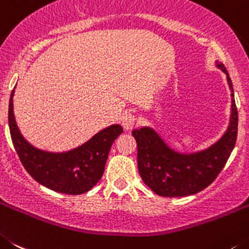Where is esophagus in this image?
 <instances>
[{
    "mask_svg": "<svg viewBox=\"0 0 249 249\" xmlns=\"http://www.w3.org/2000/svg\"><path fill=\"white\" fill-rule=\"evenodd\" d=\"M135 123H136V116L134 115L133 113H126L123 114V118H122V125L125 130H131L134 126H135Z\"/></svg>",
    "mask_w": 249,
    "mask_h": 249,
    "instance_id": "1",
    "label": "esophagus"
}]
</instances>
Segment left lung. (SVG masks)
I'll return each instance as SVG.
<instances>
[{"instance_id": "obj_1", "label": "left lung", "mask_w": 249, "mask_h": 249, "mask_svg": "<svg viewBox=\"0 0 249 249\" xmlns=\"http://www.w3.org/2000/svg\"><path fill=\"white\" fill-rule=\"evenodd\" d=\"M217 67L227 75L232 105L228 129L216 144L203 151L181 154L170 149L151 127L134 130L138 145V167L141 178L159 196H190L211 185L222 171L236 145L238 111L233 98V87L227 69L222 63Z\"/></svg>"}]
</instances>
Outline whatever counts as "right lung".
I'll list each match as a JSON object with an SVG mask.
<instances>
[{
  "label": "right lung",
  "instance_id": "add662e5",
  "mask_svg": "<svg viewBox=\"0 0 249 249\" xmlns=\"http://www.w3.org/2000/svg\"><path fill=\"white\" fill-rule=\"evenodd\" d=\"M13 95L15 89L8 105V125L13 146L26 171L38 183L60 194L80 195L97 185L104 174L111 145L123 133V127L110 125L68 152L43 151L27 142L19 133L13 114Z\"/></svg>",
  "mask_w": 249,
  "mask_h": 249
}]
</instances>
